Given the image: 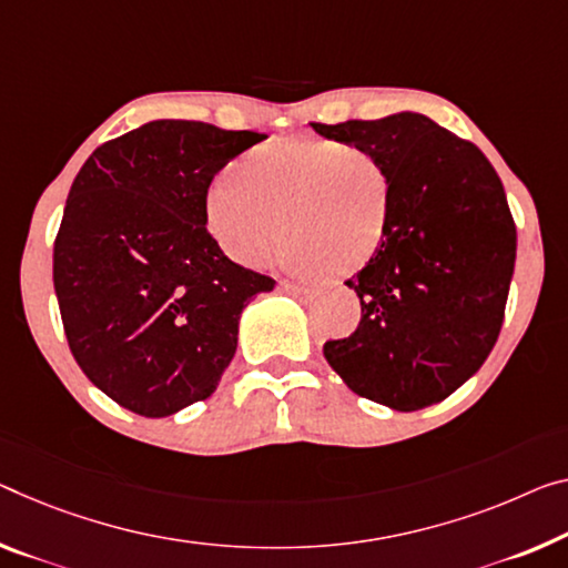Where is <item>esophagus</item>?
Returning <instances> with one entry per match:
<instances>
[{"instance_id":"esophagus-1","label":"esophagus","mask_w":568,"mask_h":568,"mask_svg":"<svg viewBox=\"0 0 568 568\" xmlns=\"http://www.w3.org/2000/svg\"><path fill=\"white\" fill-rule=\"evenodd\" d=\"M278 286H282V292L296 296V300H310V296H312V290H310V286H302V284L286 282V278H284V282L278 284Z\"/></svg>"}]
</instances>
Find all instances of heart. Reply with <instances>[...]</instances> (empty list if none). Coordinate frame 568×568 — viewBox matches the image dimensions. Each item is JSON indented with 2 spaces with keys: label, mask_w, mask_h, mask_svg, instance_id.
<instances>
[{
  "label": "heart",
  "mask_w": 568,
  "mask_h": 568,
  "mask_svg": "<svg viewBox=\"0 0 568 568\" xmlns=\"http://www.w3.org/2000/svg\"><path fill=\"white\" fill-rule=\"evenodd\" d=\"M394 178L383 156L317 136L258 146L205 195V221L225 254L266 266L284 239V261L307 276H347L386 241Z\"/></svg>",
  "instance_id": "obj_1"
}]
</instances>
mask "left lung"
I'll return each instance as SVG.
<instances>
[{"label":"left lung","mask_w":568,"mask_h":568,"mask_svg":"<svg viewBox=\"0 0 568 568\" xmlns=\"http://www.w3.org/2000/svg\"><path fill=\"white\" fill-rule=\"evenodd\" d=\"M312 129L383 156L394 178L386 241L345 282L361 322L327 339V363L357 396L396 412L439 404L479 371L503 327L516 266L503 182L473 142L422 113Z\"/></svg>","instance_id":"obj_1"}]
</instances>
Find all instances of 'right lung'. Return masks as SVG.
Wrapping results in <instances>:
<instances>
[{
  "mask_svg": "<svg viewBox=\"0 0 568 568\" xmlns=\"http://www.w3.org/2000/svg\"><path fill=\"white\" fill-rule=\"evenodd\" d=\"M264 139L160 119L101 144L75 174L52 284L75 363L129 412L160 418L211 396L241 312L274 290L205 229L213 178Z\"/></svg>",
  "mask_w": 568,
  "mask_h": 568,
  "instance_id": "add662e5",
  "label": "right lung"
}]
</instances>
